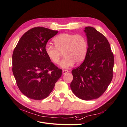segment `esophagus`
<instances>
[{"instance_id": "obj_1", "label": "esophagus", "mask_w": 127, "mask_h": 127, "mask_svg": "<svg viewBox=\"0 0 127 127\" xmlns=\"http://www.w3.org/2000/svg\"><path fill=\"white\" fill-rule=\"evenodd\" d=\"M68 72H69V71L67 70H63V74H67V73H68Z\"/></svg>"}]
</instances>
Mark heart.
I'll use <instances>...</instances> for the list:
<instances>
[{
	"label": "heart",
	"mask_w": 127,
	"mask_h": 127,
	"mask_svg": "<svg viewBox=\"0 0 127 127\" xmlns=\"http://www.w3.org/2000/svg\"><path fill=\"white\" fill-rule=\"evenodd\" d=\"M53 42L55 47L49 43L45 47L46 54L53 64H59L61 53L63 52L64 58L60 64V66L63 68H69L76 62L79 64L85 59L87 44L83 35L62 33L57 36Z\"/></svg>",
	"instance_id": "1"
}]
</instances>
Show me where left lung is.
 Here are the masks:
<instances>
[{"label":"left lung","mask_w":127,"mask_h":127,"mask_svg":"<svg viewBox=\"0 0 127 127\" xmlns=\"http://www.w3.org/2000/svg\"><path fill=\"white\" fill-rule=\"evenodd\" d=\"M87 51L84 62L71 71L72 92L83 100L97 98L104 93L113 77L114 57L106 38L93 27L84 30Z\"/></svg>","instance_id":"left-lung-1"}]
</instances>
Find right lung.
Returning a JSON list of instances; mask_svg holds the SVG:
<instances>
[{
  "label": "right lung",
  "mask_w": 127,
  "mask_h": 127,
  "mask_svg": "<svg viewBox=\"0 0 127 127\" xmlns=\"http://www.w3.org/2000/svg\"><path fill=\"white\" fill-rule=\"evenodd\" d=\"M58 31L36 27L25 33L13 53V72L17 86L28 97L41 100L47 97L62 70L47 56L45 47Z\"/></svg>",
  "instance_id": "right-lung-1"
}]
</instances>
